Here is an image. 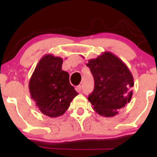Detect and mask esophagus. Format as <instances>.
<instances>
[{"instance_id":"obj_1","label":"esophagus","mask_w":157,"mask_h":157,"mask_svg":"<svg viewBox=\"0 0 157 157\" xmlns=\"http://www.w3.org/2000/svg\"><path fill=\"white\" fill-rule=\"evenodd\" d=\"M75 90H77V92H78V93H80V92H81V90H82V86H80V85H79V86H76Z\"/></svg>"}]
</instances>
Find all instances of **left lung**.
<instances>
[{
	"label": "left lung",
	"instance_id": "1",
	"mask_svg": "<svg viewBox=\"0 0 157 157\" xmlns=\"http://www.w3.org/2000/svg\"><path fill=\"white\" fill-rule=\"evenodd\" d=\"M95 82L88 100L93 110L104 117H113L131 101L134 78L125 64L116 55L105 52L86 64Z\"/></svg>",
	"mask_w": 157,
	"mask_h": 157
}]
</instances>
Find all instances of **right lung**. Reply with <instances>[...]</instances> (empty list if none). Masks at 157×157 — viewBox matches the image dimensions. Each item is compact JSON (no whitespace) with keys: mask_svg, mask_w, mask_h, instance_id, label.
<instances>
[{"mask_svg":"<svg viewBox=\"0 0 157 157\" xmlns=\"http://www.w3.org/2000/svg\"><path fill=\"white\" fill-rule=\"evenodd\" d=\"M63 59L45 55L40 59L29 80V89L36 106L50 118L62 115L78 93L62 71Z\"/></svg>","mask_w":157,"mask_h":157,"instance_id":"1","label":"right lung"}]
</instances>
